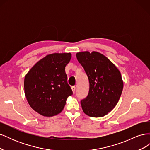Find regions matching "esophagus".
Wrapping results in <instances>:
<instances>
[{
  "label": "esophagus",
  "mask_w": 150,
  "mask_h": 150,
  "mask_svg": "<svg viewBox=\"0 0 150 150\" xmlns=\"http://www.w3.org/2000/svg\"><path fill=\"white\" fill-rule=\"evenodd\" d=\"M71 88H72V92H73V93L74 94L76 93V87L74 86H72Z\"/></svg>",
  "instance_id": "34e87169"
}]
</instances>
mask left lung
I'll use <instances>...</instances> for the list:
<instances>
[{
	"instance_id": "1",
	"label": "left lung",
	"mask_w": 150,
	"mask_h": 150,
	"mask_svg": "<svg viewBox=\"0 0 150 150\" xmlns=\"http://www.w3.org/2000/svg\"><path fill=\"white\" fill-rule=\"evenodd\" d=\"M76 57L89 83L88 96L81 101L84 112L95 117L106 115L116 106L122 93L123 82L120 71L98 52H78Z\"/></svg>"
}]
</instances>
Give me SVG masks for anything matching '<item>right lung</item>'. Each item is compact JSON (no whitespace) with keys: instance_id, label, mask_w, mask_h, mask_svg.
I'll list each match as a JSON object with an SVG mask.
<instances>
[{"instance_id":"obj_1","label":"right lung","mask_w":150,"mask_h":150,"mask_svg":"<svg viewBox=\"0 0 150 150\" xmlns=\"http://www.w3.org/2000/svg\"><path fill=\"white\" fill-rule=\"evenodd\" d=\"M71 53L49 54L31 68L24 79V91L30 106L44 116L60 113L72 94L65 67Z\"/></svg>"}]
</instances>
